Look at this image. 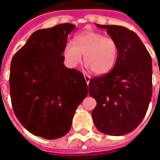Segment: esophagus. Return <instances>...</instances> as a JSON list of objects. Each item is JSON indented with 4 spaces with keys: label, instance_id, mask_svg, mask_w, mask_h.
Here are the masks:
<instances>
[{
    "label": "esophagus",
    "instance_id": "1",
    "mask_svg": "<svg viewBox=\"0 0 160 160\" xmlns=\"http://www.w3.org/2000/svg\"><path fill=\"white\" fill-rule=\"evenodd\" d=\"M83 77H84V79H85V81H86L87 84H89L90 80H91V77L88 76V75H86V74H84V75H83Z\"/></svg>",
    "mask_w": 160,
    "mask_h": 160
}]
</instances>
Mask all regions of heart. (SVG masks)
<instances>
[{"instance_id": "1", "label": "heart", "mask_w": 160, "mask_h": 160, "mask_svg": "<svg viewBox=\"0 0 160 160\" xmlns=\"http://www.w3.org/2000/svg\"><path fill=\"white\" fill-rule=\"evenodd\" d=\"M118 52V43L114 38L94 31H86L77 35L74 42H66L63 56L67 64L76 68L82 62L84 55L87 68L96 75H104L114 68Z\"/></svg>"}]
</instances>
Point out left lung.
I'll return each instance as SVG.
<instances>
[{
	"instance_id": "left-lung-1",
	"label": "left lung",
	"mask_w": 160,
	"mask_h": 160,
	"mask_svg": "<svg viewBox=\"0 0 160 160\" xmlns=\"http://www.w3.org/2000/svg\"><path fill=\"white\" fill-rule=\"evenodd\" d=\"M106 28L119 52L113 69L90 80L89 94L97 102L92 116L96 128L119 136L133 131L142 121L152 95V60L139 36L120 26Z\"/></svg>"
}]
</instances>
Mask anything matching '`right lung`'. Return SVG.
Listing matches in <instances>:
<instances>
[{"label":"right lung","instance_id":"1","mask_svg":"<svg viewBox=\"0 0 160 160\" xmlns=\"http://www.w3.org/2000/svg\"><path fill=\"white\" fill-rule=\"evenodd\" d=\"M75 28L65 23L35 31L11 60L12 108L22 126L36 136L53 140L66 135L88 93L83 74L63 63L68 35Z\"/></svg>","mask_w":160,"mask_h":160}]
</instances>
